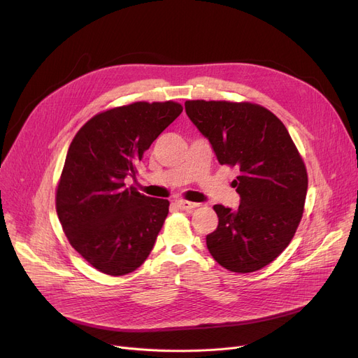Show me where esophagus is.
Here are the masks:
<instances>
[{
	"mask_svg": "<svg viewBox=\"0 0 358 358\" xmlns=\"http://www.w3.org/2000/svg\"><path fill=\"white\" fill-rule=\"evenodd\" d=\"M176 204L178 206L181 210H192V209H194V208H197V206H199L197 203L187 201V200H177Z\"/></svg>",
	"mask_w": 358,
	"mask_h": 358,
	"instance_id": "34e87169",
	"label": "esophagus"
}]
</instances>
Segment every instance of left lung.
I'll return each instance as SVG.
<instances>
[{
	"mask_svg": "<svg viewBox=\"0 0 358 358\" xmlns=\"http://www.w3.org/2000/svg\"><path fill=\"white\" fill-rule=\"evenodd\" d=\"M185 113L212 145L220 165L235 166L238 209L215 204L216 231L206 236L212 257L234 273H252L289 245L308 192L305 164L286 126L252 103L185 101Z\"/></svg>",
	"mask_w": 358,
	"mask_h": 358,
	"instance_id": "1",
	"label": "left lung"
}]
</instances>
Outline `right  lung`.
<instances>
[{
  "instance_id": "obj_1",
  "label": "right lung",
  "mask_w": 358,
  "mask_h": 358,
  "mask_svg": "<svg viewBox=\"0 0 358 358\" xmlns=\"http://www.w3.org/2000/svg\"><path fill=\"white\" fill-rule=\"evenodd\" d=\"M182 111L174 101H138L90 119L68 149L56 212L73 250L108 275L143 264L169 201L127 189L145 150Z\"/></svg>"
}]
</instances>
